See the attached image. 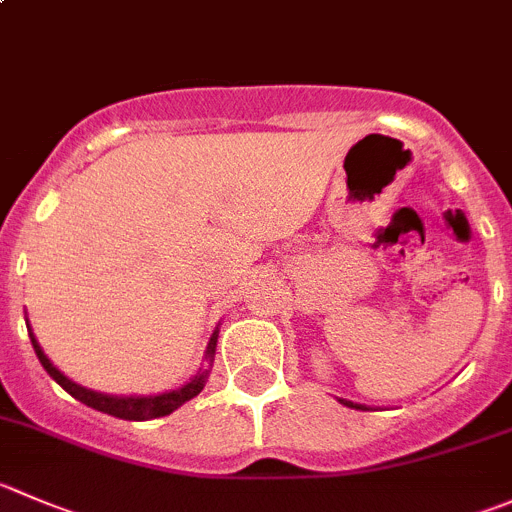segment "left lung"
<instances>
[{
	"label": "left lung",
	"mask_w": 512,
	"mask_h": 512,
	"mask_svg": "<svg viewBox=\"0 0 512 512\" xmlns=\"http://www.w3.org/2000/svg\"><path fill=\"white\" fill-rule=\"evenodd\" d=\"M342 405H347V408H355V410H367L365 405H355V403H350V400H340Z\"/></svg>",
	"instance_id": "obj_1"
}]
</instances>
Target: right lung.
<instances>
[{
  "label": "right lung",
  "instance_id": "obj_1",
  "mask_svg": "<svg viewBox=\"0 0 512 512\" xmlns=\"http://www.w3.org/2000/svg\"><path fill=\"white\" fill-rule=\"evenodd\" d=\"M27 330H29V325H27ZM29 337H32V347H34V352H37L39 362H42V367L49 372V377H52L54 382H59V385H62V388L67 390L74 400L84 403L87 408H94V410H99V413H107V415H112V418H119V420H152V418H162V415H170L172 410H177L180 405H185L187 400L197 398V395L202 393V388H205L207 375H210L207 370L200 372L195 380L187 382L185 388L172 390V393H165V395H155V398H114V395H102V393H92V390H84V388H79V385H74L72 380H67V377H64L62 372H59L57 367L49 362V357L44 355L42 347H39L37 340H34L32 330H29ZM215 342H217V335H212L210 347H207V355L210 357L215 355Z\"/></svg>",
  "mask_w": 512,
  "mask_h": 512
}]
</instances>
